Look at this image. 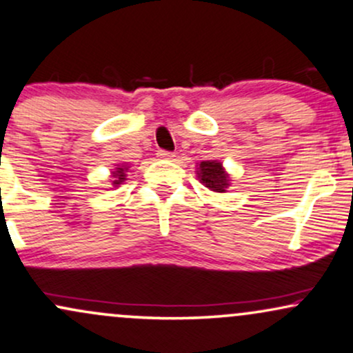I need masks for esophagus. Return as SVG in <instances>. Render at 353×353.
<instances>
[{
	"mask_svg": "<svg viewBox=\"0 0 353 353\" xmlns=\"http://www.w3.org/2000/svg\"><path fill=\"white\" fill-rule=\"evenodd\" d=\"M157 156H159L163 161H174V159H176V154L169 152V151H159V152H157Z\"/></svg>",
	"mask_w": 353,
	"mask_h": 353,
	"instance_id": "esophagus-1",
	"label": "esophagus"
}]
</instances>
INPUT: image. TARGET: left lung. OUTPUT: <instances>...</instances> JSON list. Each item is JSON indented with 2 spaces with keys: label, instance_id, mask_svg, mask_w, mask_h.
<instances>
[{
  "label": "left lung",
  "instance_id": "left-lung-1",
  "mask_svg": "<svg viewBox=\"0 0 353 353\" xmlns=\"http://www.w3.org/2000/svg\"><path fill=\"white\" fill-rule=\"evenodd\" d=\"M197 177L209 190L224 194L230 188V176L221 161H202L197 164Z\"/></svg>",
  "mask_w": 353,
  "mask_h": 353
}]
</instances>
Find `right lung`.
Instances as JSON below:
<instances>
[{"label": "right lung", "mask_w": 353, "mask_h": 353, "mask_svg": "<svg viewBox=\"0 0 353 353\" xmlns=\"http://www.w3.org/2000/svg\"><path fill=\"white\" fill-rule=\"evenodd\" d=\"M128 171H129V164H116L114 169H111V185L112 188H119L121 184L125 181L128 177ZM111 188V189H112Z\"/></svg>", "instance_id": "add662e5"}]
</instances>
